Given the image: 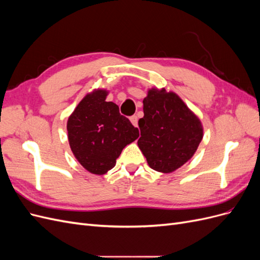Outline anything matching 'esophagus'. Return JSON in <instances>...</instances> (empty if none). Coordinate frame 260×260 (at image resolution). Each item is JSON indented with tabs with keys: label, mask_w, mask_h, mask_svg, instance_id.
<instances>
[{
	"label": "esophagus",
	"mask_w": 260,
	"mask_h": 260,
	"mask_svg": "<svg viewBox=\"0 0 260 260\" xmlns=\"http://www.w3.org/2000/svg\"><path fill=\"white\" fill-rule=\"evenodd\" d=\"M130 121L131 123L135 125V127H138V116L137 115H133L130 117Z\"/></svg>",
	"instance_id": "esophagus-1"
}]
</instances>
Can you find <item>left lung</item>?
I'll use <instances>...</instances> for the list:
<instances>
[{
  "mask_svg": "<svg viewBox=\"0 0 260 260\" xmlns=\"http://www.w3.org/2000/svg\"><path fill=\"white\" fill-rule=\"evenodd\" d=\"M138 145L152 169L170 174L190 160L203 139V125L175 92L152 88L143 100Z\"/></svg>",
  "mask_w": 260,
  "mask_h": 260,
  "instance_id": "8db88e82",
  "label": "left lung"
}]
</instances>
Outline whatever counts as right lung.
Here are the masks:
<instances>
[{
    "label": "right lung",
    "instance_id": "add662e5",
    "mask_svg": "<svg viewBox=\"0 0 260 260\" xmlns=\"http://www.w3.org/2000/svg\"><path fill=\"white\" fill-rule=\"evenodd\" d=\"M108 91L95 89L77 105L67 121L68 141L76 159L93 175L115 167L122 149L139 138V129L106 102Z\"/></svg>",
    "mask_w": 260,
    "mask_h": 260
}]
</instances>
